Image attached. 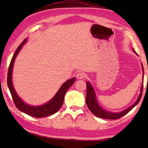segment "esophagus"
<instances>
[{"mask_svg":"<svg viewBox=\"0 0 148 148\" xmlns=\"http://www.w3.org/2000/svg\"><path fill=\"white\" fill-rule=\"evenodd\" d=\"M76 77H77V78L79 79H82L85 78V77H86V74H85L84 73L80 72V73H78L77 74Z\"/></svg>","mask_w":148,"mask_h":148,"instance_id":"34e87169","label":"esophagus"}]
</instances>
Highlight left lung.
<instances>
[{
  "label": "left lung",
  "mask_w": 148,
  "mask_h": 148,
  "mask_svg": "<svg viewBox=\"0 0 148 148\" xmlns=\"http://www.w3.org/2000/svg\"><path fill=\"white\" fill-rule=\"evenodd\" d=\"M86 87H87V94H86V104L88 107L90 109L91 112L94 114L95 116H96L98 118H102L105 119H119L125 116L127 114L129 111H131L136 105L138 104L140 101L141 96H142L143 92V84L142 85L141 88V94H139L138 97V99L135 102L134 104L131 106L129 108H128L124 111H122L121 112L118 113H112L108 112V111L104 110L98 104V102H97L96 95H95L94 89H93L92 86L88 82L86 83Z\"/></svg>",
  "instance_id": "left-lung-1"
}]
</instances>
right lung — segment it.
<instances>
[{"label": "right lung", "instance_id": "1", "mask_svg": "<svg viewBox=\"0 0 148 148\" xmlns=\"http://www.w3.org/2000/svg\"><path fill=\"white\" fill-rule=\"evenodd\" d=\"M26 41H27V39L25 38L22 42V43L18 46L15 52L14 53V55L13 56L11 62H10L7 73L8 87H9L10 92H11L14 104H15V106L19 110H21V112L25 113V114L29 115L31 116L36 117V118H42V117L50 116V115L58 112L59 110V109L61 108L62 105L64 102V95H65L68 89L75 82V78L73 77L66 81L65 83H64L61 86V88H60V90H58V92L54 96V98L50 102L46 103V104L40 106H32L24 103L19 98V97L17 96L15 90H14L13 83H12V71H13V63L14 61H15L16 56L17 55L18 52L21 50L22 46L25 43Z\"/></svg>", "mask_w": 148, "mask_h": 148}]
</instances>
